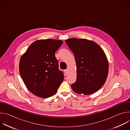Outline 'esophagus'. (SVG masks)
Instances as JSON below:
<instances>
[{"instance_id": "obj_1", "label": "esophagus", "mask_w": 130, "mask_h": 130, "mask_svg": "<svg viewBox=\"0 0 130 130\" xmlns=\"http://www.w3.org/2000/svg\"><path fill=\"white\" fill-rule=\"evenodd\" d=\"M64 72L65 73L66 75H67V74H68V69H67L64 70Z\"/></svg>"}]
</instances>
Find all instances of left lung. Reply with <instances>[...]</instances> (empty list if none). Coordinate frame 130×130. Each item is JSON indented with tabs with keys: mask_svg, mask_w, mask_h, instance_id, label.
I'll use <instances>...</instances> for the list:
<instances>
[{
	"mask_svg": "<svg viewBox=\"0 0 130 130\" xmlns=\"http://www.w3.org/2000/svg\"><path fill=\"white\" fill-rule=\"evenodd\" d=\"M73 52L77 66L76 82L72 90L78 94L89 95L97 91L105 83L108 73V62L101 47L85 39L65 41Z\"/></svg>",
	"mask_w": 130,
	"mask_h": 130,
	"instance_id": "left-lung-1",
	"label": "left lung"
}]
</instances>
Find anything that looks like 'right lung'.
<instances>
[{"mask_svg":"<svg viewBox=\"0 0 130 130\" xmlns=\"http://www.w3.org/2000/svg\"><path fill=\"white\" fill-rule=\"evenodd\" d=\"M61 40H39L32 43L20 61L21 78L34 95L47 98L54 95L64 79L58 68L55 52L62 45Z\"/></svg>","mask_w":130,"mask_h":130,"instance_id":"obj_1","label":"right lung"}]
</instances>
